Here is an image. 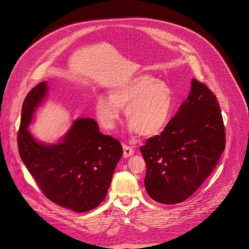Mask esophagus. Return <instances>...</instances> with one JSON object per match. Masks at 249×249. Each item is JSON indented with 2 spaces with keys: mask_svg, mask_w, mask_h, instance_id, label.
<instances>
[{
  "mask_svg": "<svg viewBox=\"0 0 249 249\" xmlns=\"http://www.w3.org/2000/svg\"><path fill=\"white\" fill-rule=\"evenodd\" d=\"M123 151H124L123 155H124L125 158H129L134 154L133 147H130V146H127V145H123Z\"/></svg>",
  "mask_w": 249,
  "mask_h": 249,
  "instance_id": "obj_1",
  "label": "esophagus"
}]
</instances>
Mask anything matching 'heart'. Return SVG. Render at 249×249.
I'll use <instances>...</instances> for the list:
<instances>
[{
    "label": "heart",
    "mask_w": 249,
    "mask_h": 249,
    "mask_svg": "<svg viewBox=\"0 0 249 249\" xmlns=\"http://www.w3.org/2000/svg\"><path fill=\"white\" fill-rule=\"evenodd\" d=\"M172 89L148 74H138L115 84L108 97L95 99V115L100 125L112 130L121 118V109L129 122L131 134L153 137L167 125L173 110Z\"/></svg>",
    "instance_id": "1"
}]
</instances>
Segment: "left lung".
Returning a JSON list of instances; mask_svg holds the SVG:
<instances>
[{"instance_id": "8db88e82", "label": "left lung", "mask_w": 249, "mask_h": 249, "mask_svg": "<svg viewBox=\"0 0 249 249\" xmlns=\"http://www.w3.org/2000/svg\"><path fill=\"white\" fill-rule=\"evenodd\" d=\"M226 146L224 121L215 94L192 79L191 89L159 136L141 147L145 187L156 202L172 205L189 198L217 165Z\"/></svg>"}]
</instances>
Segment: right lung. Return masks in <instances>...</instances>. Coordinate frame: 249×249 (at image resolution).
Segmentation results:
<instances>
[{
  "label": "right lung",
  "mask_w": 249,
  "mask_h": 249,
  "mask_svg": "<svg viewBox=\"0 0 249 249\" xmlns=\"http://www.w3.org/2000/svg\"><path fill=\"white\" fill-rule=\"evenodd\" d=\"M47 91V82H42L23 101L18 134L19 156L49 200L77 213L90 211L106 197L123 155L122 146L101 134L91 118L75 120L58 143L37 141L28 128Z\"/></svg>",
  "instance_id": "1"
}]
</instances>
